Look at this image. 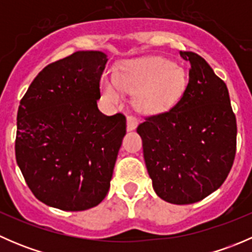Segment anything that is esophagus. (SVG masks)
I'll list each match as a JSON object with an SVG mask.
<instances>
[{
  "label": "esophagus",
  "mask_w": 252,
  "mask_h": 252,
  "mask_svg": "<svg viewBox=\"0 0 252 252\" xmlns=\"http://www.w3.org/2000/svg\"><path fill=\"white\" fill-rule=\"evenodd\" d=\"M136 126H138V121H136L135 118H133V117H128V118H126V130L131 131L134 130Z\"/></svg>",
  "instance_id": "1"
}]
</instances>
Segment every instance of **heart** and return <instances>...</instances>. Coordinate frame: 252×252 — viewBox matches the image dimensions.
<instances>
[{
  "instance_id": "b5f03b06",
  "label": "heart",
  "mask_w": 252,
  "mask_h": 252,
  "mask_svg": "<svg viewBox=\"0 0 252 252\" xmlns=\"http://www.w3.org/2000/svg\"><path fill=\"white\" fill-rule=\"evenodd\" d=\"M187 85V73L180 65L163 57H145L123 61L116 75L103 74L101 93L108 102L118 105L124 93H134L139 111L158 113L177 102Z\"/></svg>"
}]
</instances>
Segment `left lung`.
Returning <instances> with one entry per match:
<instances>
[{
    "instance_id": "obj_1",
    "label": "left lung",
    "mask_w": 252,
    "mask_h": 252,
    "mask_svg": "<svg viewBox=\"0 0 252 252\" xmlns=\"http://www.w3.org/2000/svg\"><path fill=\"white\" fill-rule=\"evenodd\" d=\"M190 62L189 81L174 107L145 118L142 139L147 172L164 201L189 205L218 189L235 157L236 121L229 93L202 57L182 52Z\"/></svg>"
}]
</instances>
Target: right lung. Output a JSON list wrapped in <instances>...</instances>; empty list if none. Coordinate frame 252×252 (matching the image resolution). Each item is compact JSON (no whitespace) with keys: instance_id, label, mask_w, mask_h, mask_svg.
<instances>
[{"instance_id":"obj_1","label":"right lung","mask_w":252,"mask_h":252,"mask_svg":"<svg viewBox=\"0 0 252 252\" xmlns=\"http://www.w3.org/2000/svg\"><path fill=\"white\" fill-rule=\"evenodd\" d=\"M107 55L78 51L45 67L20 100L16 158L37 200L63 211L95 207L110 189L126 117L97 107Z\"/></svg>"}]
</instances>
